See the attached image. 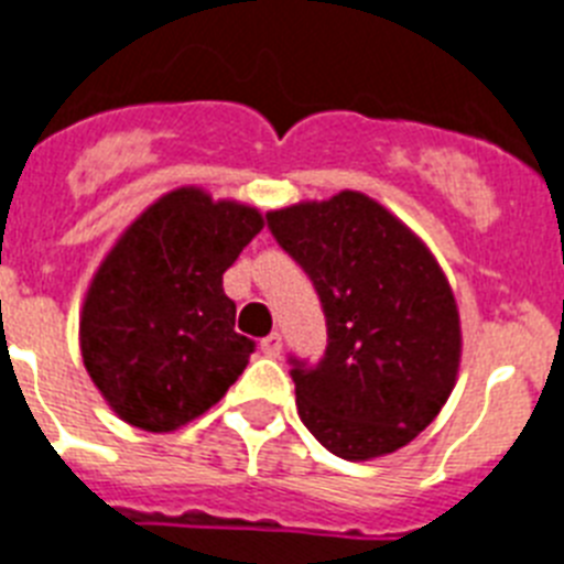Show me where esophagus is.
Wrapping results in <instances>:
<instances>
[{
	"mask_svg": "<svg viewBox=\"0 0 564 564\" xmlns=\"http://www.w3.org/2000/svg\"><path fill=\"white\" fill-rule=\"evenodd\" d=\"M260 349H263V355H269V358H278L283 349V338L281 333H269L267 338L260 340Z\"/></svg>",
	"mask_w": 564,
	"mask_h": 564,
	"instance_id": "34e87169",
	"label": "esophagus"
}]
</instances>
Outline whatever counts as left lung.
Listing matches in <instances>:
<instances>
[{"label":"left lung","instance_id":"1","mask_svg":"<svg viewBox=\"0 0 564 564\" xmlns=\"http://www.w3.org/2000/svg\"><path fill=\"white\" fill-rule=\"evenodd\" d=\"M267 226L326 318L318 361L290 355L306 430L349 462L413 442L451 395L462 352L451 283L427 246L358 192L269 212Z\"/></svg>","mask_w":564,"mask_h":564}]
</instances>
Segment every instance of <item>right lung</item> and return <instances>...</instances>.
<instances>
[{
	"instance_id": "1",
	"label": "right lung",
	"mask_w": 564,
	"mask_h": 564,
	"mask_svg": "<svg viewBox=\"0 0 564 564\" xmlns=\"http://www.w3.org/2000/svg\"><path fill=\"white\" fill-rule=\"evenodd\" d=\"M263 229L258 209L177 188L126 229L85 295V370L122 421L169 433L224 399L254 352L224 272Z\"/></svg>"
}]
</instances>
